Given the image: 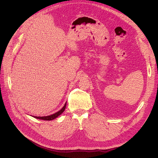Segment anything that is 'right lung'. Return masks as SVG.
<instances>
[{
    "instance_id": "add662e5",
    "label": "right lung",
    "mask_w": 158,
    "mask_h": 158,
    "mask_svg": "<svg viewBox=\"0 0 158 158\" xmlns=\"http://www.w3.org/2000/svg\"><path fill=\"white\" fill-rule=\"evenodd\" d=\"M66 102L64 104V106L62 107V109L60 110L59 111L56 112V113L51 114V115H49V116H45V117H32L37 118V119H40V120H52L54 119H55L56 118H57L58 116H60L61 114H62V113H63V111H64L65 108H66Z\"/></svg>"
}]
</instances>
